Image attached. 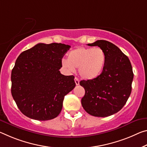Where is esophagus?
Segmentation results:
<instances>
[{
	"label": "esophagus",
	"mask_w": 147,
	"mask_h": 147,
	"mask_svg": "<svg viewBox=\"0 0 147 147\" xmlns=\"http://www.w3.org/2000/svg\"><path fill=\"white\" fill-rule=\"evenodd\" d=\"M74 82H75V84H76V86L79 85V82H80V81H79L78 78L77 77H75V78H74Z\"/></svg>",
	"instance_id": "obj_1"
}]
</instances>
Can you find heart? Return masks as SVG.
I'll use <instances>...</instances> for the list:
<instances>
[{
	"label": "heart",
	"mask_w": 147,
	"mask_h": 147,
	"mask_svg": "<svg viewBox=\"0 0 147 147\" xmlns=\"http://www.w3.org/2000/svg\"><path fill=\"white\" fill-rule=\"evenodd\" d=\"M105 60V54L101 48L79 47L68 53V59H63L62 65L69 72L79 68L81 77L92 80L101 74Z\"/></svg>",
	"instance_id": "heart-1"
}]
</instances>
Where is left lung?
<instances>
[{
  "label": "left lung",
  "instance_id": "1",
  "mask_svg": "<svg viewBox=\"0 0 147 147\" xmlns=\"http://www.w3.org/2000/svg\"><path fill=\"white\" fill-rule=\"evenodd\" d=\"M88 45L99 46L106 60L98 77L80 82L85 89L81 103L90 115L107 117L120 111L131 94L134 79L131 64L129 58L110 42L99 40Z\"/></svg>",
  "mask_w": 147,
  "mask_h": 147
}]
</instances>
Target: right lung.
Instances as JSON below:
<instances>
[{
	"instance_id": "right-lung-1",
	"label": "right lung",
	"mask_w": 147,
	"mask_h": 147,
	"mask_svg": "<svg viewBox=\"0 0 147 147\" xmlns=\"http://www.w3.org/2000/svg\"><path fill=\"white\" fill-rule=\"evenodd\" d=\"M70 48L61 43H39L18 56L11 71V92L23 115L48 120L61 113L65 96L76 86L73 75L59 71Z\"/></svg>"
}]
</instances>
